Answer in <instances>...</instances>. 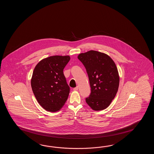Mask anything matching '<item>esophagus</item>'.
Wrapping results in <instances>:
<instances>
[{
	"label": "esophagus",
	"mask_w": 154,
	"mask_h": 154,
	"mask_svg": "<svg viewBox=\"0 0 154 154\" xmlns=\"http://www.w3.org/2000/svg\"><path fill=\"white\" fill-rule=\"evenodd\" d=\"M79 90V87L78 86H76V88H74V89H73V90L74 91H78Z\"/></svg>",
	"instance_id": "obj_1"
}]
</instances>
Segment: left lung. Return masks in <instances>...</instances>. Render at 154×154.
<instances>
[{
    "label": "left lung",
    "mask_w": 154,
    "mask_h": 154,
    "mask_svg": "<svg viewBox=\"0 0 154 154\" xmlns=\"http://www.w3.org/2000/svg\"><path fill=\"white\" fill-rule=\"evenodd\" d=\"M78 58L86 68L91 88V94L86 98V102L94 111L107 108L119 84L115 63L107 54L93 50L79 54Z\"/></svg>",
    "instance_id": "8db88e82"
}]
</instances>
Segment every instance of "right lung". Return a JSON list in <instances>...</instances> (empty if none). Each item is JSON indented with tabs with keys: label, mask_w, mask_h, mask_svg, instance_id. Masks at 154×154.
Segmentation results:
<instances>
[{
	"label": "right lung",
	"mask_w": 154,
	"mask_h": 154,
	"mask_svg": "<svg viewBox=\"0 0 154 154\" xmlns=\"http://www.w3.org/2000/svg\"><path fill=\"white\" fill-rule=\"evenodd\" d=\"M69 56H50L37 63L31 79L32 91L39 105L46 111H59L69 96L70 88L63 69Z\"/></svg>",
	"instance_id": "add662e5"
}]
</instances>
